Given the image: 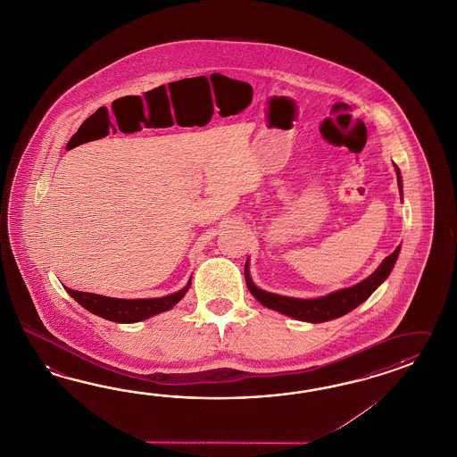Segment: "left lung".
I'll return each instance as SVG.
<instances>
[{"mask_svg": "<svg viewBox=\"0 0 457 457\" xmlns=\"http://www.w3.org/2000/svg\"><path fill=\"white\" fill-rule=\"evenodd\" d=\"M396 177H398V187L401 191V173L400 168L396 167ZM400 254V245L395 249V253H391L390 256L385 257V261L379 264V268L370 276V278L361 280L360 284H356L353 287L348 289L337 290L334 294H328L320 299H311V301H303V299H292V297H282L278 294H270L266 290L257 289L253 284L247 264L245 269V286L251 290V294L261 302L264 307L272 309V311L280 312L284 315L294 317L297 320L303 322H327V320H334L337 317H342L348 312L353 311L361 302L367 301L368 297L375 292L379 284L385 278L390 276L391 269L395 266L396 259Z\"/></svg>", "mask_w": 457, "mask_h": 457, "instance_id": "8db88e82", "label": "left lung"}]
</instances>
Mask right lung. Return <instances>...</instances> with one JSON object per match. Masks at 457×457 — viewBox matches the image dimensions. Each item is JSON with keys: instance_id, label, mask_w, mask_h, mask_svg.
<instances>
[{"instance_id": "add662e5", "label": "right lung", "mask_w": 457, "mask_h": 457, "mask_svg": "<svg viewBox=\"0 0 457 457\" xmlns=\"http://www.w3.org/2000/svg\"><path fill=\"white\" fill-rule=\"evenodd\" d=\"M189 284L187 287L160 299H112L99 294H90V292H80V290L67 289L69 295L74 297V301L79 302L86 311L92 312L99 315L102 319H107L111 322L132 323L145 320L148 317H154L156 313L170 311L173 305H177L183 295L189 289Z\"/></svg>"}]
</instances>
